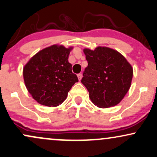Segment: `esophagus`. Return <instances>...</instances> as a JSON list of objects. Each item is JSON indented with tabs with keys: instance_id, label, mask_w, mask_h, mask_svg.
<instances>
[{
	"instance_id": "esophagus-1",
	"label": "esophagus",
	"mask_w": 157,
	"mask_h": 157,
	"mask_svg": "<svg viewBox=\"0 0 157 157\" xmlns=\"http://www.w3.org/2000/svg\"><path fill=\"white\" fill-rule=\"evenodd\" d=\"M77 77H78L79 80H81V79H82V74H78L77 75Z\"/></svg>"
}]
</instances>
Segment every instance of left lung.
<instances>
[{
    "label": "left lung",
    "mask_w": 157,
    "mask_h": 157,
    "mask_svg": "<svg viewBox=\"0 0 157 157\" xmlns=\"http://www.w3.org/2000/svg\"><path fill=\"white\" fill-rule=\"evenodd\" d=\"M88 66L81 82L97 107H113L122 101L128 91L133 78V68L123 55L113 48L98 46L85 48Z\"/></svg>",
    "instance_id": "8db88e82"
}]
</instances>
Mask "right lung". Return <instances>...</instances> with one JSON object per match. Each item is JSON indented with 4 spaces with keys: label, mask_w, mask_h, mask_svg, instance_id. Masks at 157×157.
<instances>
[{
    "label": "right lung",
    "mask_w": 157,
    "mask_h": 157,
    "mask_svg": "<svg viewBox=\"0 0 157 157\" xmlns=\"http://www.w3.org/2000/svg\"><path fill=\"white\" fill-rule=\"evenodd\" d=\"M72 48L52 45L35 54L23 67L25 86L40 105L56 107L62 104L73 85L78 82L68 60Z\"/></svg>",
    "instance_id": "obj_1"
}]
</instances>
